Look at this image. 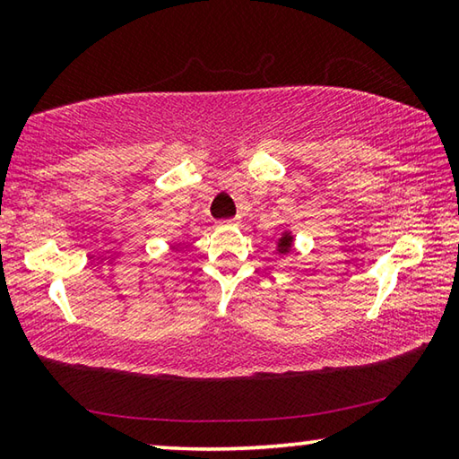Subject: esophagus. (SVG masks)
<instances>
[{
  "mask_svg": "<svg viewBox=\"0 0 459 459\" xmlns=\"http://www.w3.org/2000/svg\"><path fill=\"white\" fill-rule=\"evenodd\" d=\"M237 219H227V221H221V224H235Z\"/></svg>",
  "mask_w": 459,
  "mask_h": 459,
  "instance_id": "1",
  "label": "esophagus"
}]
</instances>
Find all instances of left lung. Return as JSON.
<instances>
[{
	"mask_svg": "<svg viewBox=\"0 0 459 459\" xmlns=\"http://www.w3.org/2000/svg\"><path fill=\"white\" fill-rule=\"evenodd\" d=\"M291 243H293V237L290 235V232H283V237L279 238L277 251L279 253H290L291 251Z\"/></svg>",
	"mask_w": 459,
	"mask_h": 459,
	"instance_id": "1",
	"label": "left lung"
}]
</instances>
